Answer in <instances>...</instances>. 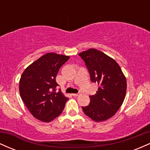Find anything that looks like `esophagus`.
Instances as JSON below:
<instances>
[{
  "instance_id": "34e87169",
  "label": "esophagus",
  "mask_w": 150,
  "mask_h": 150,
  "mask_svg": "<svg viewBox=\"0 0 150 150\" xmlns=\"http://www.w3.org/2000/svg\"><path fill=\"white\" fill-rule=\"evenodd\" d=\"M80 95V93H76V94H73V97H78Z\"/></svg>"
}]
</instances>
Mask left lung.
Masks as SVG:
<instances>
[{
    "instance_id": "8db88e82",
    "label": "left lung",
    "mask_w": 150,
    "mask_h": 150,
    "mask_svg": "<svg viewBox=\"0 0 150 150\" xmlns=\"http://www.w3.org/2000/svg\"><path fill=\"white\" fill-rule=\"evenodd\" d=\"M78 55L85 63L91 82L99 85L97 93L89 96V104L82 108L91 119L104 121L114 116L123 104L126 78L116 61L99 50L90 49Z\"/></svg>"
}]
</instances>
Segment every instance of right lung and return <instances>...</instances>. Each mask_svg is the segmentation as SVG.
I'll use <instances>...</instances> for the list:
<instances>
[{
	"instance_id": "obj_1",
	"label": "right lung",
	"mask_w": 150,
	"mask_h": 150,
	"mask_svg": "<svg viewBox=\"0 0 150 150\" xmlns=\"http://www.w3.org/2000/svg\"><path fill=\"white\" fill-rule=\"evenodd\" d=\"M68 56L49 53L29 65L20 80V94L34 118L51 121L61 115L68 98L56 92V75L69 59Z\"/></svg>"
}]
</instances>
